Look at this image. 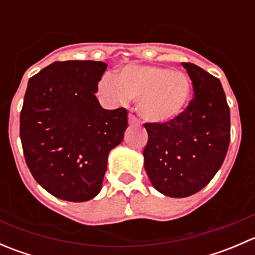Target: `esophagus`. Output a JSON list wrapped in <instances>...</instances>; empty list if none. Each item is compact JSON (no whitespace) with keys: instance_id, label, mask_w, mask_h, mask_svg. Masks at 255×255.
<instances>
[{"instance_id":"1","label":"esophagus","mask_w":255,"mask_h":255,"mask_svg":"<svg viewBox=\"0 0 255 255\" xmlns=\"http://www.w3.org/2000/svg\"><path fill=\"white\" fill-rule=\"evenodd\" d=\"M128 122H129V125H138L139 121H138V118L134 115L129 113V116H128Z\"/></svg>"}]
</instances>
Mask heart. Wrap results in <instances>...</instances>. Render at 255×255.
<instances>
[{
    "label": "heart",
    "mask_w": 255,
    "mask_h": 255,
    "mask_svg": "<svg viewBox=\"0 0 255 255\" xmlns=\"http://www.w3.org/2000/svg\"><path fill=\"white\" fill-rule=\"evenodd\" d=\"M99 92L112 104L125 105L137 100L135 109L148 122L166 123L186 110L191 96V81L180 70L163 66L128 65L117 75L105 76Z\"/></svg>",
    "instance_id": "heart-1"
}]
</instances>
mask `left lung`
I'll list each match as a JSON object with an SVG mask.
<instances>
[{"instance_id": "obj_1", "label": "left lung", "mask_w": 255, "mask_h": 255, "mask_svg": "<svg viewBox=\"0 0 255 255\" xmlns=\"http://www.w3.org/2000/svg\"><path fill=\"white\" fill-rule=\"evenodd\" d=\"M182 66L192 81L194 99L170 122L144 123V168L153 186L170 197L204 189L222 165L231 140L230 107L221 81L195 64Z\"/></svg>"}]
</instances>
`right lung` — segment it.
I'll use <instances>...</instances> for the list:
<instances>
[{"instance_id":"1","label":"right lung","mask_w":255,"mask_h":255,"mask_svg":"<svg viewBox=\"0 0 255 255\" xmlns=\"http://www.w3.org/2000/svg\"><path fill=\"white\" fill-rule=\"evenodd\" d=\"M107 64L55 61L29 79L20 111L25 163L58 199L91 200L100 192L111 149L122 142L127 110H105L95 94Z\"/></svg>"}]
</instances>
